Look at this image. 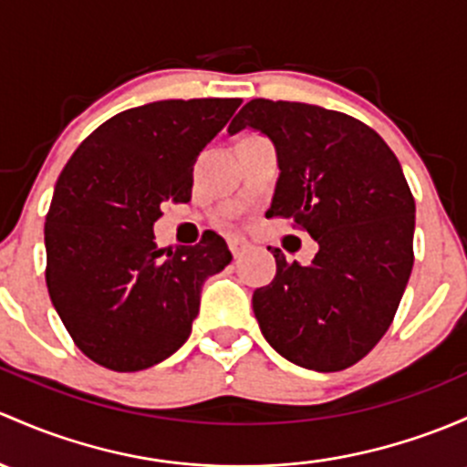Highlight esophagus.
<instances>
[{"instance_id": "obj_1", "label": "esophagus", "mask_w": 467, "mask_h": 467, "mask_svg": "<svg viewBox=\"0 0 467 467\" xmlns=\"http://www.w3.org/2000/svg\"><path fill=\"white\" fill-rule=\"evenodd\" d=\"M228 246H230V250H233L234 257H242V254L246 253V250H250V244L246 242V239H242V237H230L228 239Z\"/></svg>"}]
</instances>
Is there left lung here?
I'll return each instance as SVG.
<instances>
[{"label":"left lung","mask_w":467,"mask_h":467,"mask_svg":"<svg viewBox=\"0 0 467 467\" xmlns=\"http://www.w3.org/2000/svg\"><path fill=\"white\" fill-rule=\"evenodd\" d=\"M264 131L279 181L268 217L317 242L308 266L273 250L277 273L253 311L279 356L316 371L356 365L394 322L414 266V196L389 145L358 118L254 98L228 131ZM271 250V248H268Z\"/></svg>","instance_id":"8db88e82"}]
</instances>
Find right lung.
Returning a JSON list of instances; mask_svg holds the SVG:
<instances>
[{
  "mask_svg": "<svg viewBox=\"0 0 467 467\" xmlns=\"http://www.w3.org/2000/svg\"><path fill=\"white\" fill-rule=\"evenodd\" d=\"M239 105L192 98L120 111L62 170L44 225L47 286L96 365L140 371L188 340L201 286L233 254L219 234L163 254L151 228L165 201L192 199L196 159Z\"/></svg>",
  "mask_w": 467,
  "mask_h": 467,
  "instance_id": "right-lung-1",
  "label": "right lung"
}]
</instances>
